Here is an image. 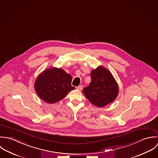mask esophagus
<instances>
[{"instance_id": "esophagus-1", "label": "esophagus", "mask_w": 158, "mask_h": 158, "mask_svg": "<svg viewBox=\"0 0 158 158\" xmlns=\"http://www.w3.org/2000/svg\"><path fill=\"white\" fill-rule=\"evenodd\" d=\"M78 90H82V85H79L78 87H77L76 88Z\"/></svg>"}]
</instances>
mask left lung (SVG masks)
<instances>
[{"mask_svg": "<svg viewBox=\"0 0 158 158\" xmlns=\"http://www.w3.org/2000/svg\"><path fill=\"white\" fill-rule=\"evenodd\" d=\"M91 82L83 94L96 106L102 107L113 102L118 95V84L109 70L99 66L91 72Z\"/></svg>", "mask_w": 158, "mask_h": 158, "instance_id": "obj_1", "label": "left lung"}]
</instances>
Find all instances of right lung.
<instances>
[{"mask_svg":"<svg viewBox=\"0 0 158 158\" xmlns=\"http://www.w3.org/2000/svg\"><path fill=\"white\" fill-rule=\"evenodd\" d=\"M72 77L61 68L44 69L36 77L34 87L38 96L46 102L56 103L75 89L71 85Z\"/></svg>","mask_w":158,"mask_h":158,"instance_id":"1","label":"right lung"}]
</instances>
